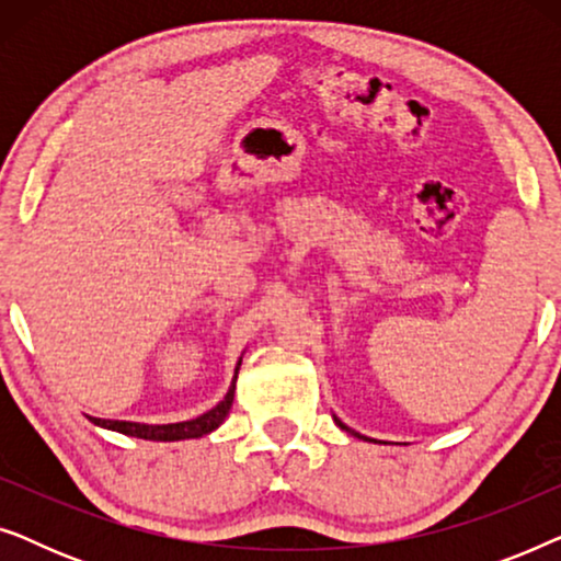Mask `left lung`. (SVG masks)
<instances>
[{"mask_svg": "<svg viewBox=\"0 0 561 561\" xmlns=\"http://www.w3.org/2000/svg\"><path fill=\"white\" fill-rule=\"evenodd\" d=\"M334 421H336V426H340V428H344V432H347V434H352V436H357V439H365V442H373V439H367V436H359V434H357V432H352V428H350V426H344V424H342V421H340V419H336V416H334Z\"/></svg>", "mask_w": 561, "mask_h": 561, "instance_id": "obj_1", "label": "left lung"}]
</instances>
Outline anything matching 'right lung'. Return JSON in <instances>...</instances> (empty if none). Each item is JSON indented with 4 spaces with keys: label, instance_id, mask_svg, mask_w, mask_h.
Listing matches in <instances>:
<instances>
[{
    "label": "right lung",
    "instance_id": "obj_1",
    "mask_svg": "<svg viewBox=\"0 0 561 561\" xmlns=\"http://www.w3.org/2000/svg\"><path fill=\"white\" fill-rule=\"evenodd\" d=\"M242 357L237 359L234 367V378L232 386H229L227 396L214 405L211 411L202 413V416L191 419V421H179V424H137V421H112V419H96L89 416L91 424L110 428V432H119L127 436H137V439H150V442H181V439H198V436L211 434L214 428H219L225 424V419L229 416V409H232L234 401V388H237V373H240Z\"/></svg>",
    "mask_w": 561,
    "mask_h": 561
}]
</instances>
